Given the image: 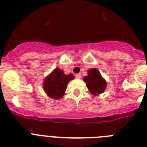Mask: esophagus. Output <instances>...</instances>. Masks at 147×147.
Here are the masks:
<instances>
[{"label":"esophagus","mask_w":147,"mask_h":147,"mask_svg":"<svg viewBox=\"0 0 147 147\" xmlns=\"http://www.w3.org/2000/svg\"><path fill=\"white\" fill-rule=\"evenodd\" d=\"M75 76H76V78H77V79H81L82 74H76L75 75Z\"/></svg>","instance_id":"1"}]
</instances>
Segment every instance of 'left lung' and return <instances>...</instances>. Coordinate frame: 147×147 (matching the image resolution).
<instances>
[{"instance_id": "8db88e82", "label": "left lung", "mask_w": 147, "mask_h": 147, "mask_svg": "<svg viewBox=\"0 0 147 147\" xmlns=\"http://www.w3.org/2000/svg\"><path fill=\"white\" fill-rule=\"evenodd\" d=\"M88 75L84 77L87 88L93 95H98L105 90L107 83L101 76L97 69H90L88 71Z\"/></svg>"}]
</instances>
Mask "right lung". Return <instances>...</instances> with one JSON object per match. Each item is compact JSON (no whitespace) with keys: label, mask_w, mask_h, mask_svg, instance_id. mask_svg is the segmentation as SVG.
Wrapping results in <instances>:
<instances>
[{"label":"right lung","mask_w":147,"mask_h":147,"mask_svg":"<svg viewBox=\"0 0 147 147\" xmlns=\"http://www.w3.org/2000/svg\"><path fill=\"white\" fill-rule=\"evenodd\" d=\"M73 74L65 75L63 71L57 67L45 80L43 88L49 96L59 99L63 96L67 83L74 79Z\"/></svg>","instance_id":"1"}]
</instances>
